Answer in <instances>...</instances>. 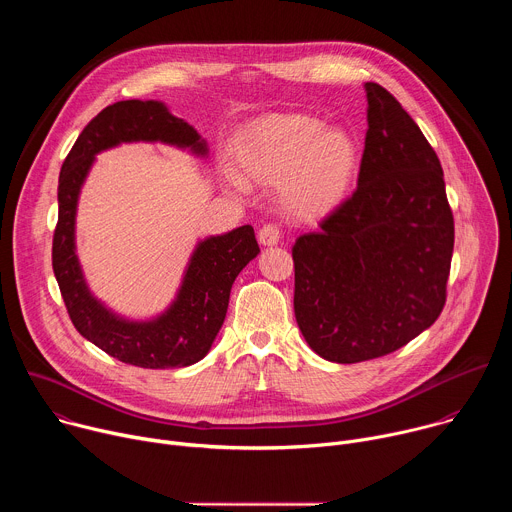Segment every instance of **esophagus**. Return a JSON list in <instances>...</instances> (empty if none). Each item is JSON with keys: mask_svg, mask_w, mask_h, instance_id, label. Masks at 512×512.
<instances>
[{"mask_svg": "<svg viewBox=\"0 0 512 512\" xmlns=\"http://www.w3.org/2000/svg\"><path fill=\"white\" fill-rule=\"evenodd\" d=\"M279 239H281V233L275 225H265L259 229V243L263 247H273L279 243Z\"/></svg>", "mask_w": 512, "mask_h": 512, "instance_id": "obj_1", "label": "esophagus"}]
</instances>
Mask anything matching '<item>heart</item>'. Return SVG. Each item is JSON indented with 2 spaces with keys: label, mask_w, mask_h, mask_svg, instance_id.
I'll return each instance as SVG.
<instances>
[{
  "label": "heart",
  "mask_w": 512,
  "mask_h": 512,
  "mask_svg": "<svg viewBox=\"0 0 512 512\" xmlns=\"http://www.w3.org/2000/svg\"><path fill=\"white\" fill-rule=\"evenodd\" d=\"M235 170L223 184L235 194L275 186V202L294 223H316L338 210L356 180L360 150L340 127L312 115H265L243 127L233 143Z\"/></svg>",
  "instance_id": "heart-1"
}]
</instances>
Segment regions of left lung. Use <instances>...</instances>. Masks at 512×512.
I'll use <instances>...</instances> for the list:
<instances>
[{
    "mask_svg": "<svg viewBox=\"0 0 512 512\" xmlns=\"http://www.w3.org/2000/svg\"><path fill=\"white\" fill-rule=\"evenodd\" d=\"M367 91V137L354 194L302 235L294 310L330 362L385 356L427 330L446 304L454 216L442 164L401 103Z\"/></svg>",
    "mask_w": 512,
    "mask_h": 512,
    "instance_id": "obj_1",
    "label": "left lung"
}]
</instances>
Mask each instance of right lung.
Segmentation results:
<instances>
[{"label": "right lung", "mask_w": 512, "mask_h": 512, "mask_svg": "<svg viewBox=\"0 0 512 512\" xmlns=\"http://www.w3.org/2000/svg\"><path fill=\"white\" fill-rule=\"evenodd\" d=\"M166 143L208 156L206 139L162 101H119L105 107L79 135L58 178V225L52 269L75 328L109 356L141 369H178L202 360L221 330L231 287L257 257L251 225L198 241L172 304L150 320H129L95 298L77 255V206L95 156L121 143Z\"/></svg>", "instance_id": "1"}]
</instances>
